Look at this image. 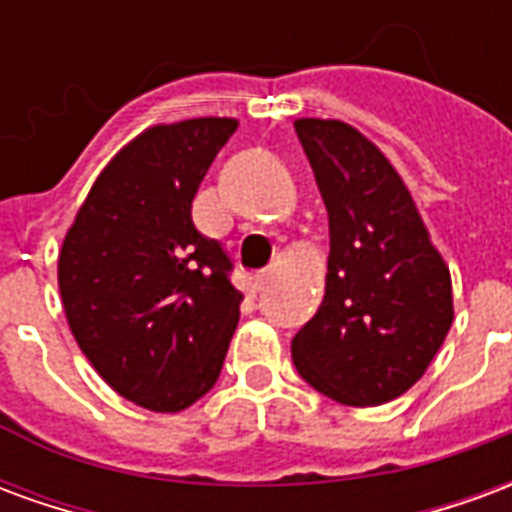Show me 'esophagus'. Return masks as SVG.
Instances as JSON below:
<instances>
[{
  "instance_id": "1",
  "label": "esophagus",
  "mask_w": 512,
  "mask_h": 512,
  "mask_svg": "<svg viewBox=\"0 0 512 512\" xmlns=\"http://www.w3.org/2000/svg\"><path fill=\"white\" fill-rule=\"evenodd\" d=\"M268 279H271V274L268 271H260V274H255V277L249 279V285H252V290H263L268 285Z\"/></svg>"
}]
</instances>
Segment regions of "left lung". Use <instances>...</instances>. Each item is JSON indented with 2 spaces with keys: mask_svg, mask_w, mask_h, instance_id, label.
<instances>
[{
  "mask_svg": "<svg viewBox=\"0 0 512 512\" xmlns=\"http://www.w3.org/2000/svg\"><path fill=\"white\" fill-rule=\"evenodd\" d=\"M329 213V271L315 318L293 337L301 378L343 406L395 400L439 354L452 279L411 191L343 120L293 123Z\"/></svg>",
  "mask_w": 512,
  "mask_h": 512,
  "instance_id": "left-lung-1",
  "label": "left lung"
}]
</instances>
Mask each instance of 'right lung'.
Returning <instances> with one entry per match:
<instances>
[{
	"label": "right lung",
	"mask_w": 512,
	"mask_h": 512,
	"mask_svg": "<svg viewBox=\"0 0 512 512\" xmlns=\"http://www.w3.org/2000/svg\"><path fill=\"white\" fill-rule=\"evenodd\" d=\"M233 117L161 123L117 153L65 233L57 263L71 334L117 395L161 414L222 373L244 293L230 257L191 222V200Z\"/></svg>",
	"instance_id": "right-lung-1"
}]
</instances>
